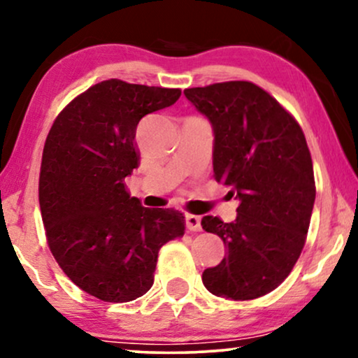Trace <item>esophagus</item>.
Returning a JSON list of instances; mask_svg holds the SVG:
<instances>
[{"label":"esophagus","mask_w":358,"mask_h":358,"mask_svg":"<svg viewBox=\"0 0 358 358\" xmlns=\"http://www.w3.org/2000/svg\"><path fill=\"white\" fill-rule=\"evenodd\" d=\"M185 224H187V229L190 231H200L202 229V224H200V217L192 213L185 215Z\"/></svg>","instance_id":"esophagus-1"}]
</instances>
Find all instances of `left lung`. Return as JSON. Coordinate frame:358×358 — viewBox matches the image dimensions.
Masks as SVG:
<instances>
[{
  "label": "left lung",
  "mask_w": 358,
  "mask_h": 358,
  "mask_svg": "<svg viewBox=\"0 0 358 358\" xmlns=\"http://www.w3.org/2000/svg\"><path fill=\"white\" fill-rule=\"evenodd\" d=\"M213 125L215 180L236 195V220L202 218L227 254L205 268L210 293L254 300L280 285L303 251L316 197L305 134L285 107L251 81L215 83L184 91Z\"/></svg>",
  "instance_id": "obj_1"
}]
</instances>
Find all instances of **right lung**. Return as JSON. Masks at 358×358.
<instances>
[{"instance_id": "1", "label": "right lung", "mask_w": 358, "mask_h": 358, "mask_svg": "<svg viewBox=\"0 0 358 358\" xmlns=\"http://www.w3.org/2000/svg\"><path fill=\"white\" fill-rule=\"evenodd\" d=\"M180 90L107 80L57 115L42 153L38 203L48 248L68 278L109 303L145 295L158 252L184 236V213L145 208L125 178L138 168L136 125Z\"/></svg>"}]
</instances>
